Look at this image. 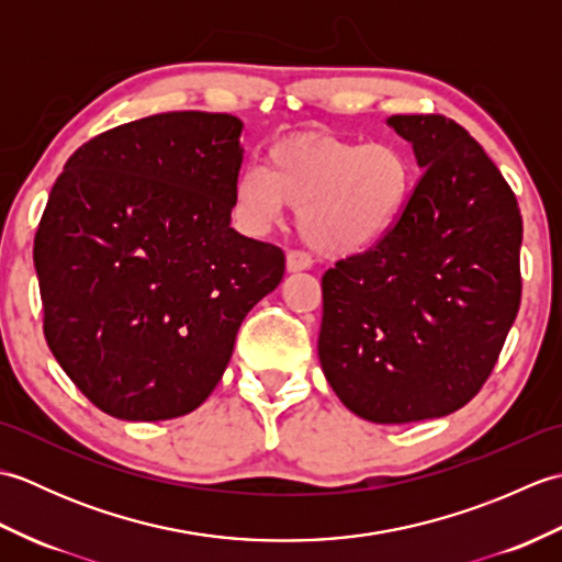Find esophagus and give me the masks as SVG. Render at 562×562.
I'll return each mask as SVG.
<instances>
[{
  "label": "esophagus",
  "instance_id": "esophagus-1",
  "mask_svg": "<svg viewBox=\"0 0 562 562\" xmlns=\"http://www.w3.org/2000/svg\"><path fill=\"white\" fill-rule=\"evenodd\" d=\"M308 268H312V258L302 254V250H290V254H288V272H302V270H308Z\"/></svg>",
  "mask_w": 562,
  "mask_h": 562
}]
</instances>
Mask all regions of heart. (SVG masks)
Returning <instances> with one entry per match:
<instances>
[{
    "mask_svg": "<svg viewBox=\"0 0 562 562\" xmlns=\"http://www.w3.org/2000/svg\"><path fill=\"white\" fill-rule=\"evenodd\" d=\"M413 193L415 166L398 145L296 135L268 151L266 169L248 166L236 176L234 210L250 232L270 229L284 205L300 210L308 246L350 258L396 229Z\"/></svg>",
    "mask_w": 562,
    "mask_h": 562,
    "instance_id": "1",
    "label": "heart"
}]
</instances>
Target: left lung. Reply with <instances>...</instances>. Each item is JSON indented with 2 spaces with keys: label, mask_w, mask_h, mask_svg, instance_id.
<instances>
[{
  "label": "left lung",
  "mask_w": 562,
  "mask_h": 562,
  "mask_svg": "<svg viewBox=\"0 0 562 562\" xmlns=\"http://www.w3.org/2000/svg\"><path fill=\"white\" fill-rule=\"evenodd\" d=\"M420 166L384 241L321 280L318 360L379 425L445 417L491 376L521 300V214L497 166L445 115H391Z\"/></svg>",
  "instance_id": "obj_1"
}]
</instances>
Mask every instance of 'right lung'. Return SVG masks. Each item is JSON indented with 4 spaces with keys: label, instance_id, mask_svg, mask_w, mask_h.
I'll list each match as a JSON object with an SVG mask.
<instances>
[{
    "label": "right lung",
    "instance_id": "obj_1",
    "mask_svg": "<svg viewBox=\"0 0 562 562\" xmlns=\"http://www.w3.org/2000/svg\"><path fill=\"white\" fill-rule=\"evenodd\" d=\"M244 123L161 113L81 145L55 181L33 262L50 352L117 420L193 413L284 254L232 226Z\"/></svg>",
    "mask_w": 562,
    "mask_h": 562
}]
</instances>
